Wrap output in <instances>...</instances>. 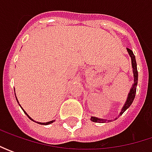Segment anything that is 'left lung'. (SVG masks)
Listing matches in <instances>:
<instances>
[{"label": "left lung", "instance_id": "8db88e82", "mask_svg": "<svg viewBox=\"0 0 152 152\" xmlns=\"http://www.w3.org/2000/svg\"><path fill=\"white\" fill-rule=\"evenodd\" d=\"M127 50L129 52V56H131V60H132V67H133V72H134V85H133V87L130 90V92L128 96V99L126 101L125 104L124 106V107L122 108V111L119 113V116H121L122 114L124 113L125 112L126 110L128 108L130 107L133 102H134V99L135 97V94H136V87H137L138 84V71H137V64H136V61H135V56L134 55L133 51H132L130 49L127 48ZM91 121L93 122H96V123H106V122H109L110 120H105V119H101V118H95V117H91ZM117 119V118H116Z\"/></svg>", "mask_w": 152, "mask_h": 152}]
</instances>
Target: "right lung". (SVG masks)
Returning <instances> with one entry per match:
<instances>
[{
    "label": "right lung",
    "mask_w": 152,
    "mask_h": 152,
    "mask_svg": "<svg viewBox=\"0 0 152 152\" xmlns=\"http://www.w3.org/2000/svg\"><path fill=\"white\" fill-rule=\"evenodd\" d=\"M17 101H18V99H17ZM23 112H24V111H23ZM24 113H25V112H24ZM25 114H26L27 116L28 117V118H29V119L33 120L32 118H30V117H29V116H28V115L26 113H25ZM33 121H34V120H33ZM53 122H54V120H52V121H50V122H47V123H39V122H37V123H38V124H44V125H47V124H50L53 123Z\"/></svg>",
    "instance_id": "obj_1"
}]
</instances>
